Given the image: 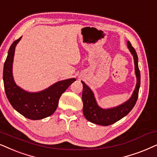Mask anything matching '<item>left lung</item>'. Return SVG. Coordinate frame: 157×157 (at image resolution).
Instances as JSON below:
<instances>
[{"instance_id": "obj_1", "label": "left lung", "mask_w": 157, "mask_h": 157, "mask_svg": "<svg viewBox=\"0 0 157 157\" xmlns=\"http://www.w3.org/2000/svg\"><path fill=\"white\" fill-rule=\"evenodd\" d=\"M128 47L132 54L135 64V73L136 75L137 83L135 90L130 99L127 100L126 103L118 107L110 108V109H103L98 105L96 100L94 97L93 93L90 88L82 82L83 91H82V102H83V114L87 121H90L93 124L101 125V126H109L121 118L126 116L133 108L134 107L136 103L138 96H139V90L141 83V75L138 65V56L134 48L132 47L130 41L127 42Z\"/></svg>"}]
</instances>
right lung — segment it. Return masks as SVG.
Listing matches in <instances>:
<instances>
[{"label":"right lung","instance_id":"right-lung-1","mask_svg":"<svg viewBox=\"0 0 157 157\" xmlns=\"http://www.w3.org/2000/svg\"><path fill=\"white\" fill-rule=\"evenodd\" d=\"M21 37L14 41L8 50L3 67L4 88L8 101L14 109L31 120H40L54 113L62 94L76 80L71 78L59 81L39 93H28L18 87L13 78L12 65L15 47Z\"/></svg>","mask_w":157,"mask_h":157}]
</instances>
